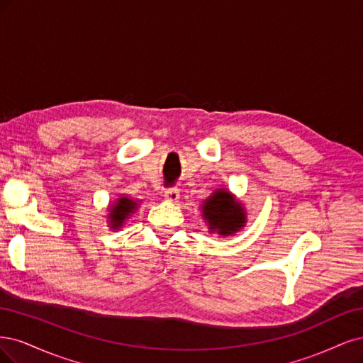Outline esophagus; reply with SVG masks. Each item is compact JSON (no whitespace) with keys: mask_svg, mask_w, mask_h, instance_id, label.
Segmentation results:
<instances>
[{"mask_svg":"<svg viewBox=\"0 0 363 363\" xmlns=\"http://www.w3.org/2000/svg\"><path fill=\"white\" fill-rule=\"evenodd\" d=\"M164 197L170 202H177L179 199V190L177 189V186H172V189H167L164 191Z\"/></svg>","mask_w":363,"mask_h":363,"instance_id":"1","label":"esophagus"}]
</instances>
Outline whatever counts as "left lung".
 I'll list each match as a JSON object with an SVG mask.
<instances>
[{"instance_id":"1","label":"left lung","mask_w":363,"mask_h":363,"mask_svg":"<svg viewBox=\"0 0 363 363\" xmlns=\"http://www.w3.org/2000/svg\"><path fill=\"white\" fill-rule=\"evenodd\" d=\"M202 209L209 229L217 230L220 235L235 233L245 223L242 208L226 191H217L209 197Z\"/></svg>"}]
</instances>
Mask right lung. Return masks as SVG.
<instances>
[{
    "label": "right lung",
    "instance_id": "add662e5",
    "mask_svg": "<svg viewBox=\"0 0 363 363\" xmlns=\"http://www.w3.org/2000/svg\"><path fill=\"white\" fill-rule=\"evenodd\" d=\"M135 202L133 201V199H128V197H122L118 201V203H116L113 208H111V214H110V218H111V228L118 229L122 226V223L125 221V218L130 216L134 209H135Z\"/></svg>",
    "mask_w": 363,
    "mask_h": 363
}]
</instances>
